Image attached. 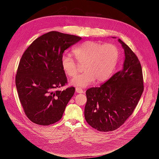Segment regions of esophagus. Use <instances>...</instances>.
I'll return each mask as SVG.
<instances>
[{
    "label": "esophagus",
    "instance_id": "esophagus-1",
    "mask_svg": "<svg viewBox=\"0 0 159 159\" xmlns=\"http://www.w3.org/2000/svg\"><path fill=\"white\" fill-rule=\"evenodd\" d=\"M75 91H76V92L78 93H84V91H83V89L80 88H78L77 87L76 88H75Z\"/></svg>",
    "mask_w": 159,
    "mask_h": 159
}]
</instances>
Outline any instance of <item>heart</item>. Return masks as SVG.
Instances as JSON below:
<instances>
[{
	"mask_svg": "<svg viewBox=\"0 0 159 159\" xmlns=\"http://www.w3.org/2000/svg\"><path fill=\"white\" fill-rule=\"evenodd\" d=\"M73 54L79 64H84V73L71 80L73 86L86 87L96 80L101 82L109 78L114 71L119 57V50L111 44H102L95 41H86L73 50ZM62 70L70 77L77 73L78 65L70 55L61 58Z\"/></svg>",
	"mask_w": 159,
	"mask_h": 159,
	"instance_id": "heart-1",
	"label": "heart"
}]
</instances>
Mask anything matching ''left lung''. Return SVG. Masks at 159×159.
Here are the masks:
<instances>
[{
	"mask_svg": "<svg viewBox=\"0 0 159 159\" xmlns=\"http://www.w3.org/2000/svg\"><path fill=\"white\" fill-rule=\"evenodd\" d=\"M115 38V37H113ZM125 59L122 70L99 87L86 91L84 116L100 131L119 128L131 115L144 91L141 64L136 55L120 39Z\"/></svg>",
	"mask_w": 159,
	"mask_h": 159,
	"instance_id": "1",
	"label": "left lung"
}]
</instances>
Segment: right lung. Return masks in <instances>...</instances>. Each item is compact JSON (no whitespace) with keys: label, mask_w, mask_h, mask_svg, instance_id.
<instances>
[{"label":"right lung","mask_w":159,"mask_h":159,"mask_svg":"<svg viewBox=\"0 0 159 159\" xmlns=\"http://www.w3.org/2000/svg\"><path fill=\"white\" fill-rule=\"evenodd\" d=\"M81 37L50 31L35 39L23 53L15 77V84L24 113L33 123L48 126L59 120L74 95L67 84L61 66L66 49Z\"/></svg>","instance_id":"obj_1"}]
</instances>
